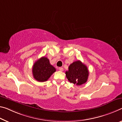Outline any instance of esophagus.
I'll use <instances>...</instances> for the list:
<instances>
[{"mask_svg":"<svg viewBox=\"0 0 122 122\" xmlns=\"http://www.w3.org/2000/svg\"><path fill=\"white\" fill-rule=\"evenodd\" d=\"M59 69L60 71H63V68H62V67H59Z\"/></svg>","mask_w":122,"mask_h":122,"instance_id":"34e87169","label":"esophagus"}]
</instances>
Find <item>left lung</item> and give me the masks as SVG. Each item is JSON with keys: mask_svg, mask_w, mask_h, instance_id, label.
<instances>
[{"mask_svg": "<svg viewBox=\"0 0 122 122\" xmlns=\"http://www.w3.org/2000/svg\"><path fill=\"white\" fill-rule=\"evenodd\" d=\"M89 75L88 70L85 65L80 60L75 61L69 65L66 75L71 83L81 85L87 82Z\"/></svg>", "mask_w": 122, "mask_h": 122, "instance_id": "8db88e82", "label": "left lung"}]
</instances>
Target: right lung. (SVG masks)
Here are the masks:
<instances>
[{"instance_id":"add662e5","label":"right lung","mask_w":122,"mask_h":122,"mask_svg":"<svg viewBox=\"0 0 122 122\" xmlns=\"http://www.w3.org/2000/svg\"><path fill=\"white\" fill-rule=\"evenodd\" d=\"M55 71L56 69L51 65L49 59L44 56L36 61L32 67L34 78L39 82L47 81Z\"/></svg>"}]
</instances>
